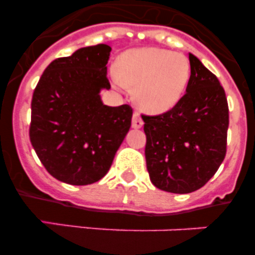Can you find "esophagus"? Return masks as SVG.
<instances>
[{"label": "esophagus", "mask_w": 255, "mask_h": 255, "mask_svg": "<svg viewBox=\"0 0 255 255\" xmlns=\"http://www.w3.org/2000/svg\"><path fill=\"white\" fill-rule=\"evenodd\" d=\"M131 125L134 129H140L141 126H143V120H141V117L139 116L138 112H134V115H132Z\"/></svg>", "instance_id": "esophagus-1"}]
</instances>
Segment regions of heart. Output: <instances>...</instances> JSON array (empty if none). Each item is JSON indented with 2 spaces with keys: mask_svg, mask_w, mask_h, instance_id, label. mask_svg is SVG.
<instances>
[{
  "mask_svg": "<svg viewBox=\"0 0 255 255\" xmlns=\"http://www.w3.org/2000/svg\"><path fill=\"white\" fill-rule=\"evenodd\" d=\"M115 80L134 89L141 111L158 115L176 105L190 78V62L180 52L157 47L130 49L117 62Z\"/></svg>",
  "mask_w": 255,
  "mask_h": 255,
  "instance_id": "1",
  "label": "heart"
}]
</instances>
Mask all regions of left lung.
<instances>
[{
	"label": "left lung",
	"mask_w": 255,
	"mask_h": 255,
	"mask_svg": "<svg viewBox=\"0 0 255 255\" xmlns=\"http://www.w3.org/2000/svg\"><path fill=\"white\" fill-rule=\"evenodd\" d=\"M186 93L170 111L141 115L149 179L161 190L188 194L204 186L226 155L229 105L224 88L189 53Z\"/></svg>",
	"instance_id": "obj_1"
}]
</instances>
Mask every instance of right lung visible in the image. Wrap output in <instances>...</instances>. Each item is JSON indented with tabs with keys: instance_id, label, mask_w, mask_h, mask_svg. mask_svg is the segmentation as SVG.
<instances>
[{
	"instance_id": "right-lung-1",
	"label": "right lung",
	"mask_w": 255,
	"mask_h": 255,
	"mask_svg": "<svg viewBox=\"0 0 255 255\" xmlns=\"http://www.w3.org/2000/svg\"><path fill=\"white\" fill-rule=\"evenodd\" d=\"M111 47H84L46 67L31 98L30 143L46 170L70 185H89L111 167L131 126L129 105L110 107L101 91L110 89Z\"/></svg>"
}]
</instances>
